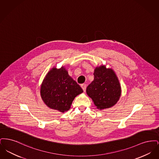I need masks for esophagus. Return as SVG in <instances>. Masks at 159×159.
<instances>
[{
	"mask_svg": "<svg viewBox=\"0 0 159 159\" xmlns=\"http://www.w3.org/2000/svg\"><path fill=\"white\" fill-rule=\"evenodd\" d=\"M81 88H82V89H83V91H84V92H85V91H86V84H81Z\"/></svg>",
	"mask_w": 159,
	"mask_h": 159,
	"instance_id": "34e87169",
	"label": "esophagus"
}]
</instances>
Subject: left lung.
Masks as SVG:
<instances>
[{
    "instance_id": "left-lung-1",
    "label": "left lung",
    "mask_w": 159,
    "mask_h": 159,
    "mask_svg": "<svg viewBox=\"0 0 159 159\" xmlns=\"http://www.w3.org/2000/svg\"><path fill=\"white\" fill-rule=\"evenodd\" d=\"M94 79L86 88L88 95L100 110L113 107L120 98L121 88L119 79L111 68L105 65L94 70Z\"/></svg>"
}]
</instances>
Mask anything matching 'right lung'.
Segmentation results:
<instances>
[{"label": "right lung", "instance_id": "add662e5", "mask_svg": "<svg viewBox=\"0 0 159 159\" xmlns=\"http://www.w3.org/2000/svg\"><path fill=\"white\" fill-rule=\"evenodd\" d=\"M83 91L65 66L53 67L46 74L41 84L40 93L43 102L49 108L64 113L70 108L73 101Z\"/></svg>", "mask_w": 159, "mask_h": 159}]
</instances>
